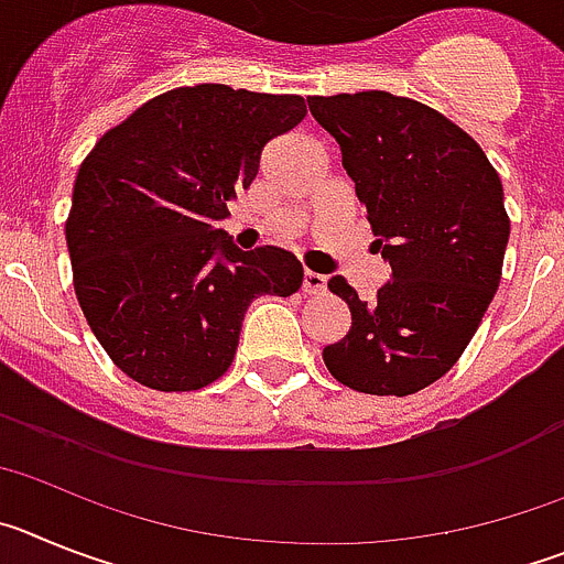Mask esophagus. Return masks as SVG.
Listing matches in <instances>:
<instances>
[{"instance_id": "1", "label": "esophagus", "mask_w": 564, "mask_h": 564, "mask_svg": "<svg viewBox=\"0 0 564 564\" xmlns=\"http://www.w3.org/2000/svg\"><path fill=\"white\" fill-rule=\"evenodd\" d=\"M325 288H327L325 273L305 271V276H302V291H305V293H322Z\"/></svg>"}]
</instances>
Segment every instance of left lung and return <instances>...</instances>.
<instances>
[{"mask_svg": "<svg viewBox=\"0 0 564 564\" xmlns=\"http://www.w3.org/2000/svg\"><path fill=\"white\" fill-rule=\"evenodd\" d=\"M307 104L392 265L370 302L344 276L327 282L352 325L322 358L356 392H421L455 367L500 285L511 231L500 174L471 134L412 98L367 89Z\"/></svg>", "mask_w": 564, "mask_h": 564, "instance_id": "8db88e82", "label": "left lung"}]
</instances>
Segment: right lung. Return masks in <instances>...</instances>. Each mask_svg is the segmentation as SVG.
I'll return each instance as SVG.
<instances>
[{
  "mask_svg": "<svg viewBox=\"0 0 564 564\" xmlns=\"http://www.w3.org/2000/svg\"><path fill=\"white\" fill-rule=\"evenodd\" d=\"M305 115L302 96L194 84L134 109L84 158L64 226L73 288L123 376L203 390L231 367L253 299L302 288L291 251H237L217 223L265 143Z\"/></svg>",
  "mask_w": 564,
  "mask_h": 564,
  "instance_id": "1",
  "label": "right lung"
}]
</instances>
